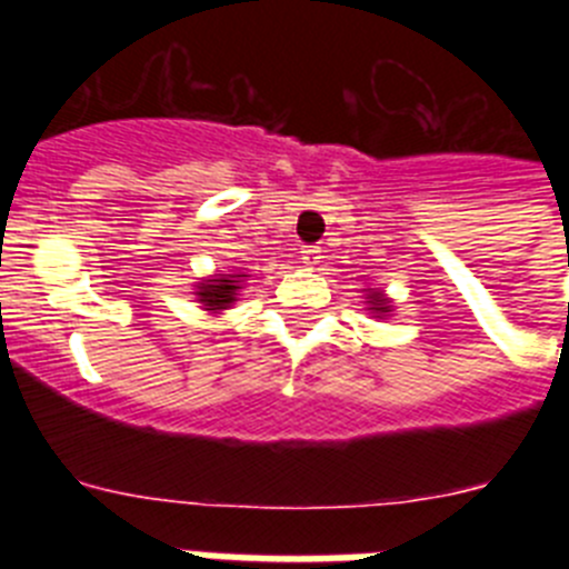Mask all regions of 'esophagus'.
<instances>
[{
	"instance_id": "34e87169",
	"label": "esophagus",
	"mask_w": 569,
	"mask_h": 569,
	"mask_svg": "<svg viewBox=\"0 0 569 569\" xmlns=\"http://www.w3.org/2000/svg\"><path fill=\"white\" fill-rule=\"evenodd\" d=\"M321 259H325V256H321V248H305V250H301V261H305L310 270H319Z\"/></svg>"
}]
</instances>
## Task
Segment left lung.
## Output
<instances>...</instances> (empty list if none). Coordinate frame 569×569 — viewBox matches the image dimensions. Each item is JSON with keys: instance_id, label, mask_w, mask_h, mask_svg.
<instances>
[{"instance_id": "1", "label": "left lung", "mask_w": 569, "mask_h": 569, "mask_svg": "<svg viewBox=\"0 0 569 569\" xmlns=\"http://www.w3.org/2000/svg\"><path fill=\"white\" fill-rule=\"evenodd\" d=\"M365 293V305H367V313H373V319H387V316H393V301H390V296L385 293V290L379 288H365L361 290Z\"/></svg>"}]
</instances>
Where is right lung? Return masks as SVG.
Returning <instances> with one entry per match:
<instances>
[{
  "instance_id": "obj_1",
  "label": "right lung",
  "mask_w": 569,
  "mask_h": 569,
  "mask_svg": "<svg viewBox=\"0 0 569 569\" xmlns=\"http://www.w3.org/2000/svg\"><path fill=\"white\" fill-rule=\"evenodd\" d=\"M248 273L244 270H233V273H213L204 276L202 281H196V301L202 305V310L208 313H222V310L233 308L239 301L241 284H244Z\"/></svg>"
}]
</instances>
